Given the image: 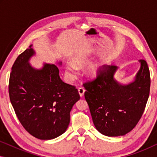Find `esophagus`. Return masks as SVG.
Here are the masks:
<instances>
[{
	"label": "esophagus",
	"mask_w": 157,
	"mask_h": 157,
	"mask_svg": "<svg viewBox=\"0 0 157 157\" xmlns=\"http://www.w3.org/2000/svg\"><path fill=\"white\" fill-rule=\"evenodd\" d=\"M78 94H79V95H80L81 97H83V95H84V93H85V89L82 87L78 88Z\"/></svg>",
	"instance_id": "34e87169"
}]
</instances>
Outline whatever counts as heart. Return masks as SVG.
Here are the masks:
<instances>
[{"mask_svg": "<svg viewBox=\"0 0 157 157\" xmlns=\"http://www.w3.org/2000/svg\"><path fill=\"white\" fill-rule=\"evenodd\" d=\"M89 59L84 54H77L72 59V63H68L65 66V73L68 78L70 81H73L76 78L78 68L82 67L87 62ZM102 63L99 61H95L89 63L86 67V74L90 78H95L99 74L102 68Z\"/></svg>", "mask_w": 157, "mask_h": 157, "instance_id": "1", "label": "heart"}]
</instances>
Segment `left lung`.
Here are the masks:
<instances>
[{
    "label": "left lung",
    "instance_id": "obj_1",
    "mask_svg": "<svg viewBox=\"0 0 157 157\" xmlns=\"http://www.w3.org/2000/svg\"><path fill=\"white\" fill-rule=\"evenodd\" d=\"M133 80L122 83L115 78L117 66H104L96 78L83 84L84 96L96 129L107 136H124L138 123L150 91V74L144 60Z\"/></svg>",
    "mask_w": 157,
    "mask_h": 157
}]
</instances>
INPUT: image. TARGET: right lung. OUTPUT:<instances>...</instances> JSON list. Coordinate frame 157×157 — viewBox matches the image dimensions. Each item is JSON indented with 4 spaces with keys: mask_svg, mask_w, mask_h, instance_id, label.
<instances>
[{
    "mask_svg": "<svg viewBox=\"0 0 157 157\" xmlns=\"http://www.w3.org/2000/svg\"><path fill=\"white\" fill-rule=\"evenodd\" d=\"M30 45L13 65L9 96L15 112L29 134L42 140L61 136L70 123V112L80 99L75 86L64 83L56 64L44 63L40 68L30 64L36 51Z\"/></svg>",
    "mask_w": 157,
    "mask_h": 157,
    "instance_id": "obj_1",
    "label": "right lung"
}]
</instances>
